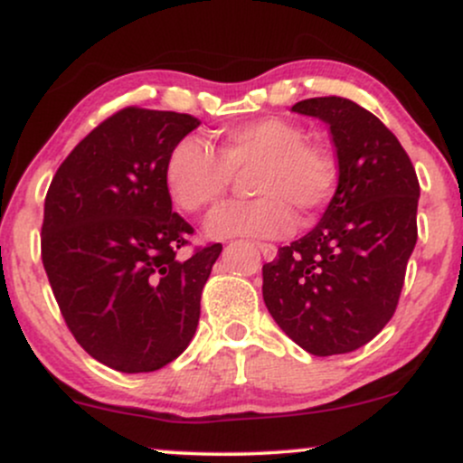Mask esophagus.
Listing matches in <instances>:
<instances>
[{
    "mask_svg": "<svg viewBox=\"0 0 463 463\" xmlns=\"http://www.w3.org/2000/svg\"><path fill=\"white\" fill-rule=\"evenodd\" d=\"M259 250H261L263 259H268V261H272L276 257V246H272V243H259Z\"/></svg>",
    "mask_w": 463,
    "mask_h": 463,
    "instance_id": "1",
    "label": "esophagus"
}]
</instances>
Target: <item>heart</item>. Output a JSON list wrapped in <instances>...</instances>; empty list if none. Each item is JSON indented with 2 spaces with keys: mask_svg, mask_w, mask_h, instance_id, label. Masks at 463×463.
<instances>
[{
  "mask_svg": "<svg viewBox=\"0 0 463 463\" xmlns=\"http://www.w3.org/2000/svg\"><path fill=\"white\" fill-rule=\"evenodd\" d=\"M298 124L261 117L215 137L217 154L195 137H184L165 163V187L178 209L200 213L226 195L232 174L248 172L250 202H231L206 220L211 239H274L294 228V211L311 222L331 200L337 165L328 150L305 141Z\"/></svg>",
  "mask_w": 463,
  "mask_h": 463,
  "instance_id": "heart-1",
  "label": "heart"
}]
</instances>
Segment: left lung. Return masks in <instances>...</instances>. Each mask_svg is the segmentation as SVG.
<instances>
[{"mask_svg": "<svg viewBox=\"0 0 463 463\" xmlns=\"http://www.w3.org/2000/svg\"><path fill=\"white\" fill-rule=\"evenodd\" d=\"M328 126L337 189L322 220L263 265V300L316 357L353 353L394 316L418 239L416 169L383 121L346 98L291 106Z\"/></svg>", "mask_w": 463, "mask_h": 463, "instance_id": "8db88e82", "label": "left lung"}]
</instances>
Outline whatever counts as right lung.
I'll list each match as a JSON object with an SVG mask.
<instances>
[{
	"label": "right lung",
	"mask_w": 463,
	"mask_h": 463,
	"mask_svg": "<svg viewBox=\"0 0 463 463\" xmlns=\"http://www.w3.org/2000/svg\"><path fill=\"white\" fill-rule=\"evenodd\" d=\"M200 121L130 109L102 121L58 167L41 252L76 342L109 368L161 370L189 346L222 243L178 259L194 232L165 187L169 152Z\"/></svg>",
	"instance_id": "obj_1"
}]
</instances>
